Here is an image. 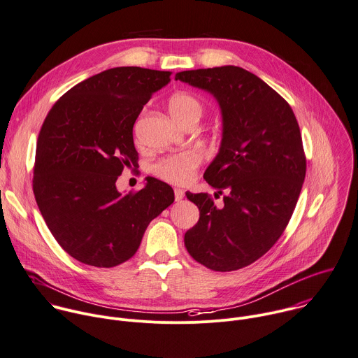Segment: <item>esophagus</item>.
Listing matches in <instances>:
<instances>
[{"instance_id":"esophagus-1","label":"esophagus","mask_w":358,"mask_h":358,"mask_svg":"<svg viewBox=\"0 0 358 358\" xmlns=\"http://www.w3.org/2000/svg\"><path fill=\"white\" fill-rule=\"evenodd\" d=\"M184 189H181V188H176L174 189V196H176V201H181L182 198H184Z\"/></svg>"}]
</instances>
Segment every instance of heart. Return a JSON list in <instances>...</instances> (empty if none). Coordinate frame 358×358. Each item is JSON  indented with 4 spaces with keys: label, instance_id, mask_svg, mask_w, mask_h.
I'll list each match as a JSON object with an SVG mask.
<instances>
[{
    "label": "heart",
    "instance_id": "heart-1",
    "mask_svg": "<svg viewBox=\"0 0 358 358\" xmlns=\"http://www.w3.org/2000/svg\"><path fill=\"white\" fill-rule=\"evenodd\" d=\"M169 110L174 121L181 127H187L191 122L198 124L203 113V105L189 92H176L169 101ZM201 163V153L189 149L160 159L153 164L152 171L166 182L185 185L192 181Z\"/></svg>",
    "mask_w": 358,
    "mask_h": 358
}]
</instances>
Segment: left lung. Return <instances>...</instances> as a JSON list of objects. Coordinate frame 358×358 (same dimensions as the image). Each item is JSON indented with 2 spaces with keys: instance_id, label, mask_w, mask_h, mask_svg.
<instances>
[{
  "instance_id": "1",
  "label": "left lung",
  "mask_w": 358,
  "mask_h": 358,
  "mask_svg": "<svg viewBox=\"0 0 358 358\" xmlns=\"http://www.w3.org/2000/svg\"><path fill=\"white\" fill-rule=\"evenodd\" d=\"M176 80L210 92L222 113L219 153L205 181L223 196L187 192L199 209L184 243L213 271H234L264 256L280 239L298 202L306 159L289 103L256 74L236 66L180 71Z\"/></svg>"
}]
</instances>
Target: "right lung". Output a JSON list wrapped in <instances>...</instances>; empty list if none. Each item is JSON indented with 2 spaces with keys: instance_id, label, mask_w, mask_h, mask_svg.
<instances>
[{
  "instance_id": "obj_1",
  "label": "right lung",
  "mask_w": 358,
  "mask_h": 358,
  "mask_svg": "<svg viewBox=\"0 0 358 358\" xmlns=\"http://www.w3.org/2000/svg\"><path fill=\"white\" fill-rule=\"evenodd\" d=\"M170 71L113 67L70 88L49 110L35 156L34 194L57 243L73 259L115 267L139 249L149 223L174 202L153 177L138 192L116 189L138 163L134 125Z\"/></svg>"
}]
</instances>
